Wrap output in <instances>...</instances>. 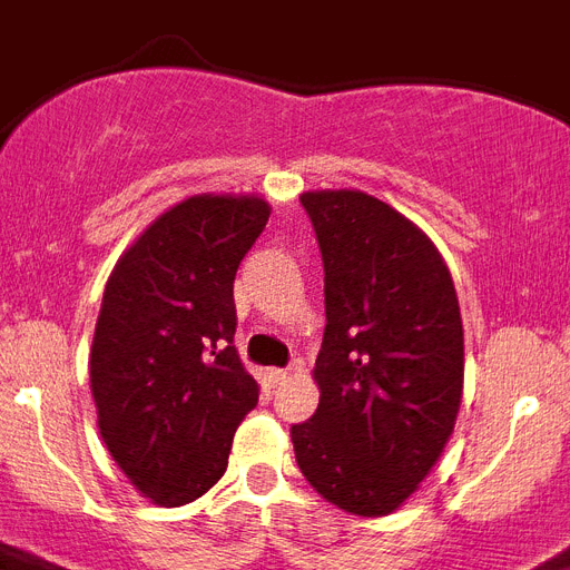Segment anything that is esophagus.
I'll list each match as a JSON object with an SVG mask.
<instances>
[{
  "mask_svg": "<svg viewBox=\"0 0 570 570\" xmlns=\"http://www.w3.org/2000/svg\"><path fill=\"white\" fill-rule=\"evenodd\" d=\"M291 370H299V361H296ZM288 375H291L288 370H279V366H274V370H267L265 379H267V384H274V387H276V384H282V381H288Z\"/></svg>",
  "mask_w": 570,
  "mask_h": 570,
  "instance_id": "1",
  "label": "esophagus"
}]
</instances>
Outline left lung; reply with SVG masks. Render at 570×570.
<instances>
[{"mask_svg": "<svg viewBox=\"0 0 570 570\" xmlns=\"http://www.w3.org/2000/svg\"><path fill=\"white\" fill-rule=\"evenodd\" d=\"M326 271L317 413L296 465L352 515H387L443 454L463 399V320L434 242L358 189L303 191Z\"/></svg>", "mask_w": 570, "mask_h": 570, "instance_id": "8db88e82", "label": "left lung"}]
</instances>
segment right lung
Masks as SVG:
<instances>
[{
	"instance_id": "add662e5",
	"label": "right lung",
	"mask_w": 570,
	"mask_h": 570,
	"mask_svg": "<svg viewBox=\"0 0 570 570\" xmlns=\"http://www.w3.org/2000/svg\"><path fill=\"white\" fill-rule=\"evenodd\" d=\"M271 218L258 195H195L163 212L107 279L89 390L110 458L145 498L183 507L227 472L258 384L233 346V282Z\"/></svg>"
}]
</instances>
